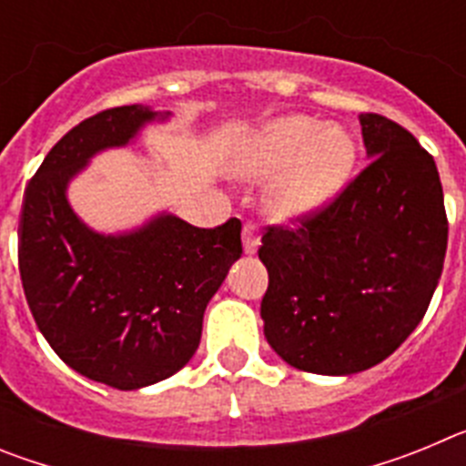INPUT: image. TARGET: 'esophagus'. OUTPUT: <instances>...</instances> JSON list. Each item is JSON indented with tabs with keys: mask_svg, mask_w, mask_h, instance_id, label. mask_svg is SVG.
I'll use <instances>...</instances> for the list:
<instances>
[{
	"mask_svg": "<svg viewBox=\"0 0 466 466\" xmlns=\"http://www.w3.org/2000/svg\"><path fill=\"white\" fill-rule=\"evenodd\" d=\"M261 245V236H258V226L247 221L245 228H242V247H245V254H254Z\"/></svg>",
	"mask_w": 466,
	"mask_h": 466,
	"instance_id": "34e87169",
	"label": "esophagus"
}]
</instances>
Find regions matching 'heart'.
<instances>
[{"mask_svg": "<svg viewBox=\"0 0 466 466\" xmlns=\"http://www.w3.org/2000/svg\"><path fill=\"white\" fill-rule=\"evenodd\" d=\"M357 144L340 126H322L310 116H282L247 139L233 160L245 179L278 175L268 196L270 209L296 219L322 209L352 175Z\"/></svg>", "mask_w": 466, "mask_h": 466, "instance_id": "1", "label": "heart"}]
</instances>
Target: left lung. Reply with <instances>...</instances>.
Masks as SVG:
<instances>
[{
	"mask_svg": "<svg viewBox=\"0 0 466 466\" xmlns=\"http://www.w3.org/2000/svg\"><path fill=\"white\" fill-rule=\"evenodd\" d=\"M360 123L371 163L296 228L268 226L258 247L266 340L289 366L322 376L392 355L425 317L446 258L434 158L380 114Z\"/></svg>",
	"mask_w": 466,
	"mask_h": 466,
	"instance_id": "obj_1",
	"label": "left lung"
}]
</instances>
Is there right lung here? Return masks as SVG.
Segmentation results:
<instances>
[{
    "mask_svg": "<svg viewBox=\"0 0 466 466\" xmlns=\"http://www.w3.org/2000/svg\"><path fill=\"white\" fill-rule=\"evenodd\" d=\"M170 114L127 105L74 126L25 188L18 268L36 327L74 371L116 390L175 376L200 343L203 315L240 258V219L196 228L158 214L105 236L74 214L67 187L97 151L126 147Z\"/></svg>",
    "mask_w": 466,
    "mask_h": 466,
    "instance_id": "right-lung-1",
    "label": "right lung"
}]
</instances>
